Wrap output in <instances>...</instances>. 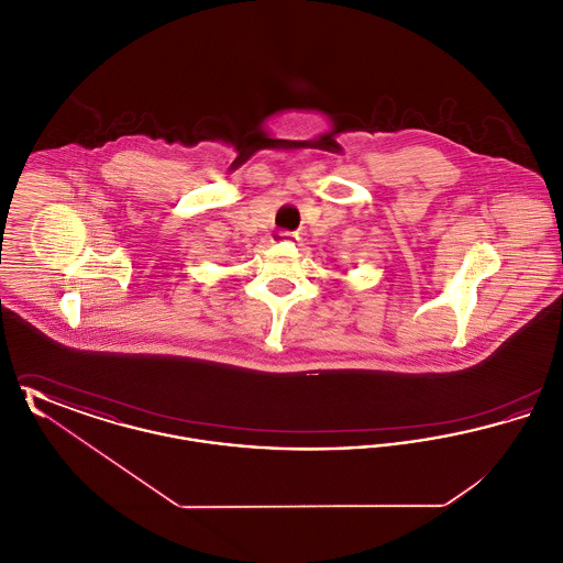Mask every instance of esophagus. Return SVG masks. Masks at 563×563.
<instances>
[{"label": "esophagus", "mask_w": 563, "mask_h": 563, "mask_svg": "<svg viewBox=\"0 0 563 563\" xmlns=\"http://www.w3.org/2000/svg\"><path fill=\"white\" fill-rule=\"evenodd\" d=\"M280 239H283V241L291 242L297 239V234H295V232H287V230H285V232H280Z\"/></svg>", "instance_id": "34e87169"}]
</instances>
